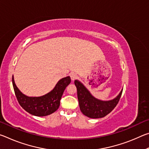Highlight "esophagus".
<instances>
[{
    "mask_svg": "<svg viewBox=\"0 0 149 149\" xmlns=\"http://www.w3.org/2000/svg\"><path fill=\"white\" fill-rule=\"evenodd\" d=\"M70 77H71V79L72 81H74L75 79H76L77 74L74 72H72L71 74H70Z\"/></svg>",
    "mask_w": 149,
    "mask_h": 149,
    "instance_id": "obj_1",
    "label": "esophagus"
}]
</instances>
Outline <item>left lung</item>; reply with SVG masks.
<instances>
[{"label":"left lung","mask_w":149,"mask_h":149,"mask_svg":"<svg viewBox=\"0 0 149 149\" xmlns=\"http://www.w3.org/2000/svg\"><path fill=\"white\" fill-rule=\"evenodd\" d=\"M77 87V98L81 112L91 118H103L109 114L116 107L122 95V89L116 97L110 100H101L91 94L89 91L79 81L75 80Z\"/></svg>","instance_id":"left-lung-1"}]
</instances>
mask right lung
I'll return each mask as SVG.
<instances>
[{
  "mask_svg": "<svg viewBox=\"0 0 149 149\" xmlns=\"http://www.w3.org/2000/svg\"><path fill=\"white\" fill-rule=\"evenodd\" d=\"M71 82L70 76L60 79L51 91L41 97H28L19 90L12 76L15 95L20 106L29 114L36 116H45L58 110L65 88Z\"/></svg>",
  "mask_w": 149,
  "mask_h": 149,
  "instance_id": "add662e5",
  "label": "right lung"
}]
</instances>
